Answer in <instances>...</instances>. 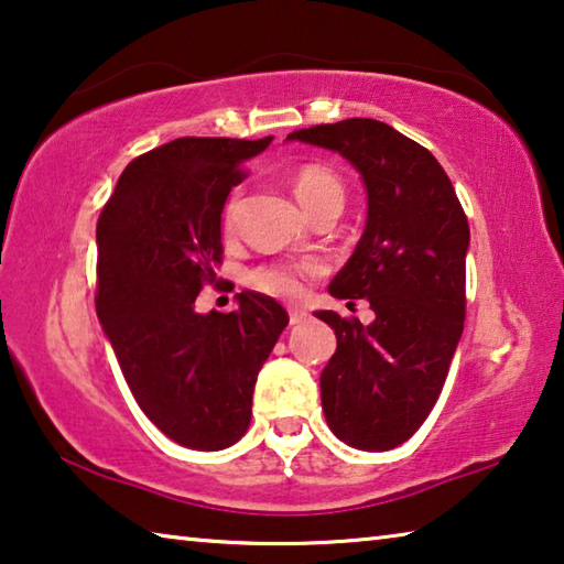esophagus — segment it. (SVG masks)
<instances>
[{"label": "esophagus", "mask_w": 564, "mask_h": 564, "mask_svg": "<svg viewBox=\"0 0 564 564\" xmlns=\"http://www.w3.org/2000/svg\"><path fill=\"white\" fill-rule=\"evenodd\" d=\"M308 321V313L303 308H289V323L291 326H301V323Z\"/></svg>", "instance_id": "esophagus-1"}]
</instances>
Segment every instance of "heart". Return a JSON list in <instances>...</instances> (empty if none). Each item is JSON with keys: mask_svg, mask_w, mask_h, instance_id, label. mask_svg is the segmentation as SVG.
<instances>
[{"mask_svg": "<svg viewBox=\"0 0 564 564\" xmlns=\"http://www.w3.org/2000/svg\"><path fill=\"white\" fill-rule=\"evenodd\" d=\"M293 194L308 216L321 212V208L326 206L346 204V186H343V181L338 178L336 171L321 164H308L299 169V174L293 176ZM236 214H238V191H234L224 208L226 231H231L236 226ZM321 271H323V263L316 259H305L295 263H273V265H261V269L248 273V283L263 293L281 295V299H293V295L301 293L303 279H308V275H318Z\"/></svg>", "mask_w": 564, "mask_h": 564, "instance_id": "1", "label": "heart"}]
</instances>
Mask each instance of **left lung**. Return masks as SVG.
I'll return each mask as SVG.
<instances>
[{
    "mask_svg": "<svg viewBox=\"0 0 564 564\" xmlns=\"http://www.w3.org/2000/svg\"><path fill=\"white\" fill-rule=\"evenodd\" d=\"M289 141L338 151L366 186V228L328 291L368 299L376 321L316 311L338 338L321 403L338 441L393 451L431 415L460 343L470 226L437 159L383 121L321 123Z\"/></svg>",
    "mask_w": 564,
    "mask_h": 564,
    "instance_id": "obj_1",
    "label": "left lung"
}]
</instances>
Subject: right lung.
Wrapping results in <instances>:
<instances>
[{
	"mask_svg": "<svg viewBox=\"0 0 564 564\" xmlns=\"http://www.w3.org/2000/svg\"><path fill=\"white\" fill-rule=\"evenodd\" d=\"M265 139L184 137L123 169L97 224V316L139 408L171 441L224 451L251 423L259 370L289 326L256 291L196 313L221 263V214Z\"/></svg>",
	"mask_w": 564,
	"mask_h": 564,
	"instance_id": "obj_1",
	"label": "right lung"
}]
</instances>
